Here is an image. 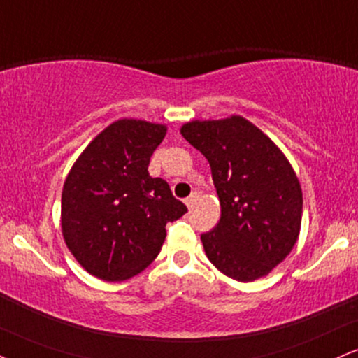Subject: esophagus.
Here are the masks:
<instances>
[{"instance_id": "34e87169", "label": "esophagus", "mask_w": 358, "mask_h": 358, "mask_svg": "<svg viewBox=\"0 0 358 358\" xmlns=\"http://www.w3.org/2000/svg\"><path fill=\"white\" fill-rule=\"evenodd\" d=\"M196 200H198V193H193V195H190L187 198V200H185V203H187L188 208H193V206H195V203H196Z\"/></svg>"}]
</instances>
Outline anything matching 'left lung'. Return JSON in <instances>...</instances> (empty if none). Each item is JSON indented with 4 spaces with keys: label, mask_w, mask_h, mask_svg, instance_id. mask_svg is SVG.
Instances as JSON below:
<instances>
[{
    "label": "left lung",
    "mask_w": 358,
    "mask_h": 358,
    "mask_svg": "<svg viewBox=\"0 0 358 358\" xmlns=\"http://www.w3.org/2000/svg\"><path fill=\"white\" fill-rule=\"evenodd\" d=\"M208 160L220 198V220L201 234L208 260L238 282L270 273L299 238L302 188L278 146L242 116L182 127Z\"/></svg>",
    "instance_id": "obj_1"
}]
</instances>
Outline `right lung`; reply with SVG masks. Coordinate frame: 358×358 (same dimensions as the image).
Wrapping results in <instances>:
<instances>
[{"mask_svg": "<svg viewBox=\"0 0 358 358\" xmlns=\"http://www.w3.org/2000/svg\"><path fill=\"white\" fill-rule=\"evenodd\" d=\"M166 127L118 120L86 146L62 193L64 242L88 273L120 282L160 253L166 223L188 212L170 185L148 173Z\"/></svg>", "mask_w": 358, "mask_h": 358, "instance_id": "1", "label": "right lung"}]
</instances>
